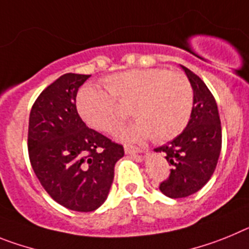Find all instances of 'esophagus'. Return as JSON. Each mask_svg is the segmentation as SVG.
<instances>
[{"label":"esophagus","mask_w":249,"mask_h":249,"mask_svg":"<svg viewBox=\"0 0 249 249\" xmlns=\"http://www.w3.org/2000/svg\"><path fill=\"white\" fill-rule=\"evenodd\" d=\"M124 149H125V153L129 155H137L142 151L140 148H138V146H133V145H125Z\"/></svg>","instance_id":"34e87169"}]
</instances>
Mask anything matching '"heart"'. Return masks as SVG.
I'll use <instances>...</instances> for the list:
<instances>
[{
	"instance_id": "heart-1",
	"label": "heart",
	"mask_w": 249,
	"mask_h": 249,
	"mask_svg": "<svg viewBox=\"0 0 249 249\" xmlns=\"http://www.w3.org/2000/svg\"><path fill=\"white\" fill-rule=\"evenodd\" d=\"M107 91L92 85L80 89L76 109L95 130L111 133L126 118L120 107H129L137 119L120 131V138L140 142L151 137L166 142L184 130L193 107V88L181 72L168 69H133L104 79Z\"/></svg>"
}]
</instances>
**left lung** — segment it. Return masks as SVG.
Listing matches in <instances>:
<instances>
[{"label":"left lung","mask_w":249,"mask_h":249,"mask_svg":"<svg viewBox=\"0 0 249 249\" xmlns=\"http://www.w3.org/2000/svg\"><path fill=\"white\" fill-rule=\"evenodd\" d=\"M193 88L189 123L176 139L155 151L170 163L169 177L159 185L169 198H184L202 189L214 173L222 149V126L214 96L198 75L181 66Z\"/></svg>","instance_id":"obj_1"}]
</instances>
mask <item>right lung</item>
Listing matches in <instances>:
<instances>
[{
	"instance_id": "obj_1",
	"label": "right lung",
	"mask_w": 249,
	"mask_h": 249,
	"mask_svg": "<svg viewBox=\"0 0 249 249\" xmlns=\"http://www.w3.org/2000/svg\"><path fill=\"white\" fill-rule=\"evenodd\" d=\"M90 75L65 73L32 105L27 148L32 169L49 196L65 208L92 212L107 198L123 145L86 126L77 90Z\"/></svg>"
}]
</instances>
